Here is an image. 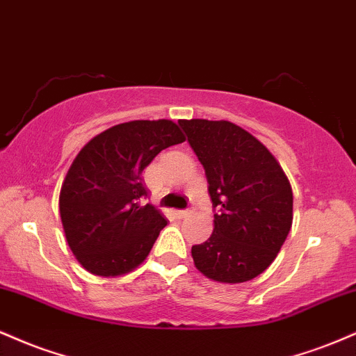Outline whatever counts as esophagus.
I'll return each mask as SVG.
<instances>
[{"mask_svg":"<svg viewBox=\"0 0 356 356\" xmlns=\"http://www.w3.org/2000/svg\"><path fill=\"white\" fill-rule=\"evenodd\" d=\"M192 212L194 211H191V209H187V211H177V216L179 218H189V216H192Z\"/></svg>","mask_w":356,"mask_h":356,"instance_id":"34e87169","label":"esophagus"}]
</instances>
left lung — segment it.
<instances>
[{
	"instance_id": "8db88e82",
	"label": "left lung",
	"mask_w": 356,
	"mask_h": 356,
	"mask_svg": "<svg viewBox=\"0 0 356 356\" xmlns=\"http://www.w3.org/2000/svg\"><path fill=\"white\" fill-rule=\"evenodd\" d=\"M204 170L214 214L211 238L192 246L195 268L244 283L276 259L293 224V191L275 155L227 120H179Z\"/></svg>"
}]
</instances>
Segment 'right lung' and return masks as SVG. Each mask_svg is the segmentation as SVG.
<instances>
[{"instance_id":"add662e5","label":"right lung","mask_w":356,"mask_h":356,"mask_svg":"<svg viewBox=\"0 0 356 356\" xmlns=\"http://www.w3.org/2000/svg\"><path fill=\"white\" fill-rule=\"evenodd\" d=\"M186 137L172 120H132L110 127L80 150L60 191L67 243L97 276H120L149 256L167 219L147 197L142 172Z\"/></svg>"}]
</instances>
